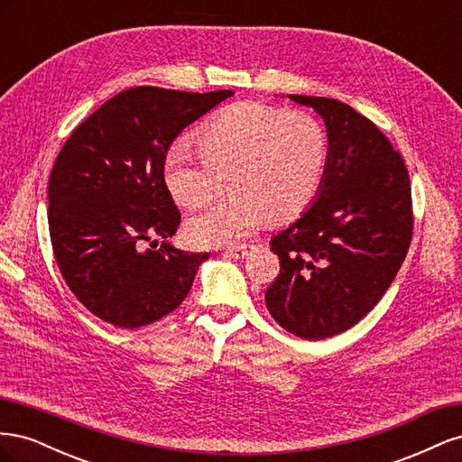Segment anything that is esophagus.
<instances>
[{
    "instance_id": "esophagus-1",
    "label": "esophagus",
    "mask_w": 462,
    "mask_h": 462,
    "mask_svg": "<svg viewBox=\"0 0 462 462\" xmlns=\"http://www.w3.org/2000/svg\"><path fill=\"white\" fill-rule=\"evenodd\" d=\"M248 250H250V246L248 245H241V246H233V248H227L226 253V256H229V258H235V260H243L246 254H248Z\"/></svg>"
}]
</instances>
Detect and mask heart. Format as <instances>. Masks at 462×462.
Wrapping results in <instances>:
<instances>
[{
    "label": "heart",
    "mask_w": 462,
    "mask_h": 462,
    "mask_svg": "<svg viewBox=\"0 0 462 462\" xmlns=\"http://www.w3.org/2000/svg\"><path fill=\"white\" fill-rule=\"evenodd\" d=\"M200 153L175 144L163 162L165 185L183 206L214 199L227 177L226 200L187 219L197 246H229L260 223L287 219L312 202L328 162V136L302 111L265 104L221 109L197 134Z\"/></svg>",
    "instance_id": "b5f03b06"
}]
</instances>
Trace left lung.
<instances>
[{"label": "left lung", "instance_id": "1", "mask_svg": "<svg viewBox=\"0 0 462 462\" xmlns=\"http://www.w3.org/2000/svg\"><path fill=\"white\" fill-rule=\"evenodd\" d=\"M328 131L312 204L270 241L279 275L265 306L283 329L319 341L343 333L385 295L412 239L409 171L365 116L339 100L289 94Z\"/></svg>", "mask_w": 462, "mask_h": 462}]
</instances>
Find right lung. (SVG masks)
Wrapping results in <instances>:
<instances>
[{"label":"right lung","mask_w":462,"mask_h":462,"mask_svg":"<svg viewBox=\"0 0 462 462\" xmlns=\"http://www.w3.org/2000/svg\"><path fill=\"white\" fill-rule=\"evenodd\" d=\"M233 90L129 88L82 121L48 185L55 260L73 295L117 328L148 326L185 300L208 253L175 248L180 214L163 179L175 138ZM160 249H143L144 242Z\"/></svg>","instance_id":"1"}]
</instances>
